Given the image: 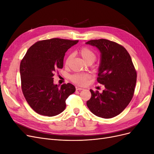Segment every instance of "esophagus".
<instances>
[{"mask_svg": "<svg viewBox=\"0 0 154 154\" xmlns=\"http://www.w3.org/2000/svg\"><path fill=\"white\" fill-rule=\"evenodd\" d=\"M76 91H82V90L83 89V88L81 87L80 86H76Z\"/></svg>", "mask_w": 154, "mask_h": 154, "instance_id": "obj_1", "label": "esophagus"}]
</instances>
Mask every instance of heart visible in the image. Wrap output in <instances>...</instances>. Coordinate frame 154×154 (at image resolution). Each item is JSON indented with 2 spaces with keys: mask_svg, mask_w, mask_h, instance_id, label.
Segmentation results:
<instances>
[{
  "mask_svg": "<svg viewBox=\"0 0 154 154\" xmlns=\"http://www.w3.org/2000/svg\"><path fill=\"white\" fill-rule=\"evenodd\" d=\"M79 53H80L82 58L84 60V61L86 63L88 61L94 62L96 58V55L94 51L88 47L82 48L80 49ZM72 58V54H69L67 56L66 60V62H65V63H66V66H69ZM90 77H91L90 74H87V73H76L72 75L71 76V79L74 83H76V84L83 85L85 84Z\"/></svg>",
  "mask_w": 154,
  "mask_h": 154,
  "instance_id": "heart-1",
  "label": "heart"
}]
</instances>
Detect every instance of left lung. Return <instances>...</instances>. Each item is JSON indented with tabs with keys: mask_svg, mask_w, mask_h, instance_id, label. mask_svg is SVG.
I'll return each mask as SVG.
<instances>
[{
	"mask_svg": "<svg viewBox=\"0 0 154 154\" xmlns=\"http://www.w3.org/2000/svg\"><path fill=\"white\" fill-rule=\"evenodd\" d=\"M86 44L100 51L97 81L105 87L102 93L91 89V97L87 105L98 117L114 118L122 112L132 99L136 71L129 53L122 45L106 39L91 40Z\"/></svg>",
	"mask_w": 154,
	"mask_h": 154,
	"instance_id": "1",
	"label": "left lung"
}]
</instances>
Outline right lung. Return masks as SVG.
I'll use <instances>...</instances> for the list:
<instances>
[{
  "mask_svg": "<svg viewBox=\"0 0 154 154\" xmlns=\"http://www.w3.org/2000/svg\"><path fill=\"white\" fill-rule=\"evenodd\" d=\"M78 42L61 38L40 40L31 46L21 60L22 91L36 113L52 117L66 109V100L75 92V87L68 83L59 87L53 83V76L63 68L67 51Z\"/></svg>",
  "mask_w": 154,
  "mask_h": 154,
  "instance_id": "1",
  "label": "right lung"
}]
</instances>
